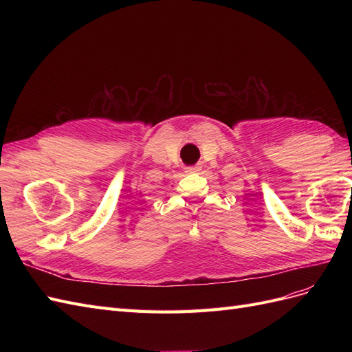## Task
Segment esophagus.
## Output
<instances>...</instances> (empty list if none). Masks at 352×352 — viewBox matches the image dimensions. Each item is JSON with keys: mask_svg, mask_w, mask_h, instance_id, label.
I'll return each mask as SVG.
<instances>
[{"mask_svg": "<svg viewBox=\"0 0 352 352\" xmlns=\"http://www.w3.org/2000/svg\"><path fill=\"white\" fill-rule=\"evenodd\" d=\"M202 167L199 164L197 166H190V167H186V173H194V172H199Z\"/></svg>", "mask_w": 352, "mask_h": 352, "instance_id": "esophagus-1", "label": "esophagus"}]
</instances>
